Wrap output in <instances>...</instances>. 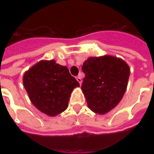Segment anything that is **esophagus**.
I'll use <instances>...</instances> for the list:
<instances>
[{"instance_id": "esophagus-1", "label": "esophagus", "mask_w": 154, "mask_h": 154, "mask_svg": "<svg viewBox=\"0 0 154 154\" xmlns=\"http://www.w3.org/2000/svg\"><path fill=\"white\" fill-rule=\"evenodd\" d=\"M76 80H77V81L80 83V85H81V82H82V79H81V75L80 74H79L77 77H76Z\"/></svg>"}]
</instances>
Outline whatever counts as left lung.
I'll return each instance as SVG.
<instances>
[{"instance_id":"left-lung-1","label":"left lung","mask_w":154,"mask_h":154,"mask_svg":"<svg viewBox=\"0 0 154 154\" xmlns=\"http://www.w3.org/2000/svg\"><path fill=\"white\" fill-rule=\"evenodd\" d=\"M81 69L85 74L81 89L88 107L98 114L115 108L127 88L130 74L127 63L110 56L90 57Z\"/></svg>"}]
</instances>
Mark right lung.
<instances>
[{
	"label": "right lung",
	"mask_w": 154,
	"mask_h": 154,
	"mask_svg": "<svg viewBox=\"0 0 154 154\" xmlns=\"http://www.w3.org/2000/svg\"><path fill=\"white\" fill-rule=\"evenodd\" d=\"M23 83L32 103L51 116L68 108L73 89L80 86L68 68L54 60L41 61L34 65L24 74Z\"/></svg>",
	"instance_id": "obj_1"
}]
</instances>
